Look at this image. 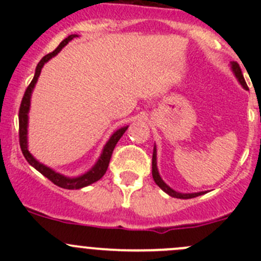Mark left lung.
<instances>
[{
  "label": "left lung",
  "mask_w": 261,
  "mask_h": 261,
  "mask_svg": "<svg viewBox=\"0 0 261 261\" xmlns=\"http://www.w3.org/2000/svg\"><path fill=\"white\" fill-rule=\"evenodd\" d=\"M231 65H232V70L233 73H235V75L238 77L239 82H240L241 84L244 86V88L247 89V84L246 82H245V78L243 75V72H241V68L240 65H239L238 62H231ZM152 178H154L155 183L158 184V186L160 187V188L163 189L164 192H167L169 196L172 197H175V198H183V199H188V198H194V197H198L201 196V194H204V192H199V193H188V194H183V193H178V192L173 191L170 187H168L167 184L163 181L162 178H160L159 173H158V168H156V149L154 147V151H152Z\"/></svg>",
  "instance_id": "obj_1"
}]
</instances>
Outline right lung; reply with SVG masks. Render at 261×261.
Here are the masks:
<instances>
[{
  "label": "right lung",
  "instance_id": "add662e5",
  "mask_svg": "<svg viewBox=\"0 0 261 261\" xmlns=\"http://www.w3.org/2000/svg\"><path fill=\"white\" fill-rule=\"evenodd\" d=\"M73 38H77V35H69L68 38H65L64 40L58 45L57 49L53 50V51L49 53V54H46L45 57H43V59L38 63V65H36L35 75H34L33 81L30 82V84H29L28 88H26L25 93H23L22 101H21V105H20V110H18V140H20V147L23 156H25V159L28 160L29 164L33 165V167L35 168L38 172H40L44 177L48 178V179L50 181H53L55 186L60 187V188H65V189H80V188H83V187L89 186V184L94 183V181H97L98 179H101V178L105 175V173H106L107 168H109L110 159H111L112 151H114L116 144H117V141L120 140L121 136L123 135V133L127 130V126H125V127L116 131L114 135L110 138V140L107 141L106 145H105L103 151H102L101 158L98 159L97 164L94 165L89 172H87L86 174H83L82 177H78V178H67L64 177V175L59 174V173H55L54 170H51L50 168L40 164V163H39L38 160L34 159L33 155L29 152L26 134H28V112H29V107H30L31 92H33V88L35 87L38 77L40 75L43 65L45 64L49 59H51L53 57H55V55L64 48V46L67 45Z\"/></svg>",
  "mask_w": 261,
  "mask_h": 261
}]
</instances>
